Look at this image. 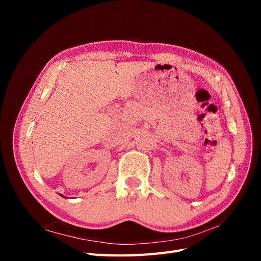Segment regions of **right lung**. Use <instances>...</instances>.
I'll return each mask as SVG.
<instances>
[{"label": "right lung", "mask_w": 261, "mask_h": 261, "mask_svg": "<svg viewBox=\"0 0 261 261\" xmlns=\"http://www.w3.org/2000/svg\"><path fill=\"white\" fill-rule=\"evenodd\" d=\"M61 196H62V197H65V196H63V195H61ZM65 198H66V197H65Z\"/></svg>", "instance_id": "1"}]
</instances>
